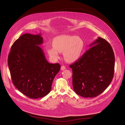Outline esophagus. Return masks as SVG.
<instances>
[{"label":"esophagus","mask_w":125,"mask_h":125,"mask_svg":"<svg viewBox=\"0 0 125 125\" xmlns=\"http://www.w3.org/2000/svg\"><path fill=\"white\" fill-rule=\"evenodd\" d=\"M66 69V67H65V66H64V65H62L61 67V70H65Z\"/></svg>","instance_id":"34e87169"}]
</instances>
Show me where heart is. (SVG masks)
Instances as JSON below:
<instances>
[{
  "label": "heart",
  "mask_w": 125,
  "mask_h": 125,
  "mask_svg": "<svg viewBox=\"0 0 125 125\" xmlns=\"http://www.w3.org/2000/svg\"><path fill=\"white\" fill-rule=\"evenodd\" d=\"M53 47L47 46V52L53 60H58L59 53H63L64 58L68 62H74L80 57L84 43L79 36L60 35L55 37L52 42Z\"/></svg>",
  "instance_id": "obj_1"
}]
</instances>
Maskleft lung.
Listing matches in <instances>:
<instances>
[{
	"instance_id": "1",
	"label": "left lung",
	"mask_w": 125,
	"mask_h": 125,
	"mask_svg": "<svg viewBox=\"0 0 125 125\" xmlns=\"http://www.w3.org/2000/svg\"><path fill=\"white\" fill-rule=\"evenodd\" d=\"M91 48L73 64L72 82L74 91L84 98H93L107 89L114 76L115 56L110 43L99 37Z\"/></svg>"
}]
</instances>
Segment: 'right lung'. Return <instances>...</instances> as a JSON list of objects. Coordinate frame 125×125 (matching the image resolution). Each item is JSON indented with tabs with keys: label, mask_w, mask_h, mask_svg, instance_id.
Segmentation results:
<instances>
[{
	"label": "right lung",
	"mask_w": 125,
	"mask_h": 125,
	"mask_svg": "<svg viewBox=\"0 0 125 125\" xmlns=\"http://www.w3.org/2000/svg\"><path fill=\"white\" fill-rule=\"evenodd\" d=\"M41 34H24L11 46L8 65L12 83L20 92L30 99L46 96L54 78L60 71L59 63H49L39 46Z\"/></svg>",
	"instance_id": "1"
}]
</instances>
